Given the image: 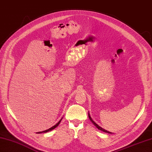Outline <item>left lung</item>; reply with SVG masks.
<instances>
[{"label":"left lung","mask_w":152,"mask_h":152,"mask_svg":"<svg viewBox=\"0 0 152 152\" xmlns=\"http://www.w3.org/2000/svg\"><path fill=\"white\" fill-rule=\"evenodd\" d=\"M88 118H89V119H90V120H91V121L93 123V124H94V125L96 127V128H98L99 130H102V131H103V132H105V133H108V134H112V132H108V131H107V130H104V129H103V128H102V127H100L98 124H96L94 121L92 120V119L91 118V115H90V114H88Z\"/></svg>","instance_id":"8db88e82"}]
</instances>
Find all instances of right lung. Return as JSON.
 Segmentation results:
<instances>
[{"label": "right lung", "mask_w": 152, "mask_h": 152, "mask_svg": "<svg viewBox=\"0 0 152 152\" xmlns=\"http://www.w3.org/2000/svg\"><path fill=\"white\" fill-rule=\"evenodd\" d=\"M63 119V118H62L59 121H58L55 125H54L53 126H52L51 128H49V129H48V130H44V131H42V132H37V134H41V133H46V132H50V131H51V130H53V129H54V128H56L58 125H59V124L60 123V122H61V119Z\"/></svg>", "instance_id": "1"}]
</instances>
